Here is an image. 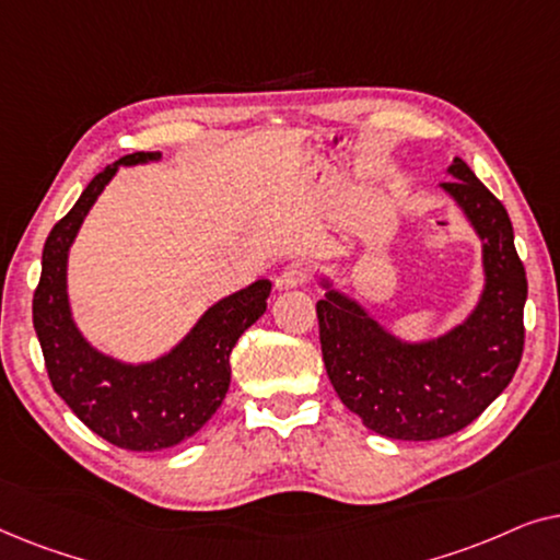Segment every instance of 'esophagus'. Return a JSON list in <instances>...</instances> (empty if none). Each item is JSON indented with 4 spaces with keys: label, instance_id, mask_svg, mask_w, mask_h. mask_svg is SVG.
<instances>
[{
    "label": "esophagus",
    "instance_id": "34e87169",
    "mask_svg": "<svg viewBox=\"0 0 560 560\" xmlns=\"http://www.w3.org/2000/svg\"><path fill=\"white\" fill-rule=\"evenodd\" d=\"M311 280V270L308 267H305L303 262H290V265H285L282 267V272H280V280H278V285L280 288H301V285H305V282Z\"/></svg>",
    "mask_w": 560,
    "mask_h": 560
}]
</instances>
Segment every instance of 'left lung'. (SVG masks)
<instances>
[{
    "mask_svg": "<svg viewBox=\"0 0 560 560\" xmlns=\"http://www.w3.org/2000/svg\"><path fill=\"white\" fill-rule=\"evenodd\" d=\"M441 190L481 242L479 301L462 324L433 339H400L357 298L320 275L316 303L328 380L370 431L397 441H433L477 420L510 385L523 357L525 267L504 206L462 158Z\"/></svg>",
    "mask_w": 560,
    "mask_h": 560,
    "instance_id": "left-lung-1",
    "label": "left lung"
}]
</instances>
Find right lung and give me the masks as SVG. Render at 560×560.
I'll return each instance as SVG.
<instances>
[{
    "mask_svg": "<svg viewBox=\"0 0 560 560\" xmlns=\"http://www.w3.org/2000/svg\"><path fill=\"white\" fill-rule=\"evenodd\" d=\"M160 152H135L106 165L43 247L33 324L52 389L81 423L114 446L160 451L190 439L224 402L234 343L267 311L272 282L262 278L221 298L171 351L150 362H125L96 349L75 324L68 301V255L91 206L119 167L158 163Z\"/></svg>",
    "mask_w": 560,
    "mask_h": 560,
    "instance_id": "obj_1",
    "label": "right lung"
}]
</instances>
